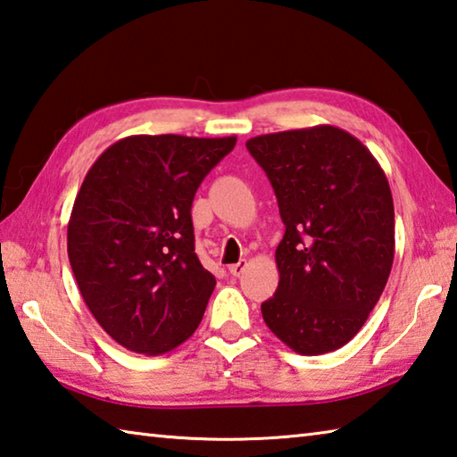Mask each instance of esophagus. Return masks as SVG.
Instances as JSON below:
<instances>
[{
    "instance_id": "esophagus-1",
    "label": "esophagus",
    "mask_w": 457,
    "mask_h": 457,
    "mask_svg": "<svg viewBox=\"0 0 457 457\" xmlns=\"http://www.w3.org/2000/svg\"><path fill=\"white\" fill-rule=\"evenodd\" d=\"M246 270V261H238L237 264H230L228 266V272L232 274V277H240Z\"/></svg>"
}]
</instances>
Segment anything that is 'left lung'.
<instances>
[{
  "label": "left lung",
  "mask_w": 457,
  "mask_h": 457,
  "mask_svg": "<svg viewBox=\"0 0 457 457\" xmlns=\"http://www.w3.org/2000/svg\"><path fill=\"white\" fill-rule=\"evenodd\" d=\"M246 149L269 177L287 228L264 322L298 354L338 350L362 328L390 277L388 179L368 147L332 125L258 135Z\"/></svg>",
  "instance_id": "obj_1"
}]
</instances>
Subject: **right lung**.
<instances>
[{
  "instance_id": "right-lung-1",
  "label": "right lung",
  "mask_w": 457,
  "mask_h": 457,
  "mask_svg": "<svg viewBox=\"0 0 457 457\" xmlns=\"http://www.w3.org/2000/svg\"><path fill=\"white\" fill-rule=\"evenodd\" d=\"M235 145L237 137L133 135L85 175L67 254L85 304L123 348L165 354L201 324L217 280L195 253L191 206Z\"/></svg>"
}]
</instances>
